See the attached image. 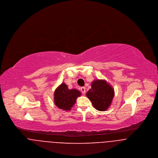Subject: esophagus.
<instances>
[{"instance_id": "1", "label": "esophagus", "mask_w": 158, "mask_h": 158, "mask_svg": "<svg viewBox=\"0 0 158 158\" xmlns=\"http://www.w3.org/2000/svg\"><path fill=\"white\" fill-rule=\"evenodd\" d=\"M81 91L82 94L84 95L85 93V87H81Z\"/></svg>"}]
</instances>
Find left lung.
Here are the masks:
<instances>
[{"instance_id":"obj_1","label":"left lung","mask_w":158,"mask_h":158,"mask_svg":"<svg viewBox=\"0 0 158 158\" xmlns=\"http://www.w3.org/2000/svg\"><path fill=\"white\" fill-rule=\"evenodd\" d=\"M91 86V89L87 92L86 96L96 110H106L110 106L114 96L112 87L106 81L101 79L94 81Z\"/></svg>"}]
</instances>
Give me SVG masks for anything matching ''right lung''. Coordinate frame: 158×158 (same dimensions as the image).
<instances>
[{"label": "right lung", "mask_w": 158, "mask_h": 158, "mask_svg": "<svg viewBox=\"0 0 158 158\" xmlns=\"http://www.w3.org/2000/svg\"><path fill=\"white\" fill-rule=\"evenodd\" d=\"M81 93L76 89L69 90L68 86L62 83L54 92V103L56 106L63 110H70L76 103V99Z\"/></svg>", "instance_id": "right-lung-1"}]
</instances>
